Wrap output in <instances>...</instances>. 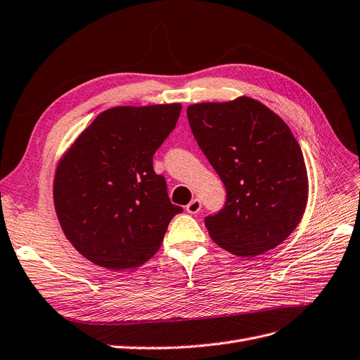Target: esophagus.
<instances>
[{"label": "esophagus", "instance_id": "34e87169", "mask_svg": "<svg viewBox=\"0 0 360 360\" xmlns=\"http://www.w3.org/2000/svg\"><path fill=\"white\" fill-rule=\"evenodd\" d=\"M200 210H201V201L197 200V198H193V200L186 205V212L191 213V214H197V213H200Z\"/></svg>", "mask_w": 360, "mask_h": 360}]
</instances>
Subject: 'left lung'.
<instances>
[{
  "mask_svg": "<svg viewBox=\"0 0 360 360\" xmlns=\"http://www.w3.org/2000/svg\"><path fill=\"white\" fill-rule=\"evenodd\" d=\"M192 134L226 189L224 209L205 217L216 245L257 257L281 245L302 221L308 172L284 120L240 96L188 106Z\"/></svg>",
  "mask_w": 360,
  "mask_h": 360,
  "instance_id": "obj_1",
  "label": "left lung"
}]
</instances>
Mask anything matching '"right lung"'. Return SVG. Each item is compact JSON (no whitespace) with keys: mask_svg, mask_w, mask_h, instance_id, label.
Wrapping results in <instances>:
<instances>
[{"mask_svg":"<svg viewBox=\"0 0 360 360\" xmlns=\"http://www.w3.org/2000/svg\"><path fill=\"white\" fill-rule=\"evenodd\" d=\"M180 112V103L110 108L58 160V222L73 248L96 266L126 270L144 264L181 212L153 169V155Z\"/></svg>","mask_w":360,"mask_h":360,"instance_id":"add662e5","label":"right lung"}]
</instances>
